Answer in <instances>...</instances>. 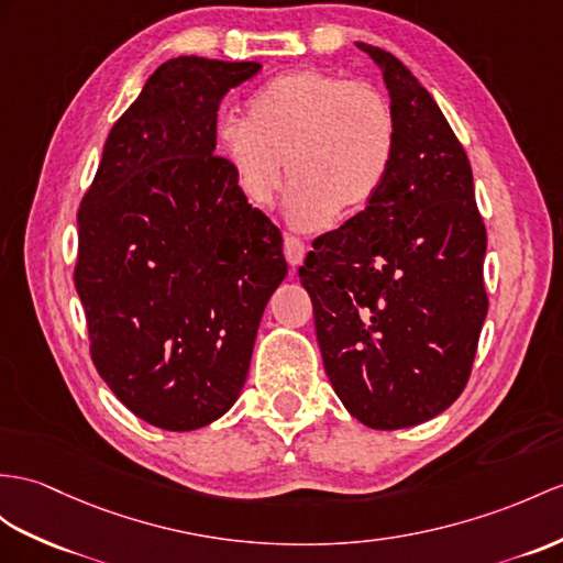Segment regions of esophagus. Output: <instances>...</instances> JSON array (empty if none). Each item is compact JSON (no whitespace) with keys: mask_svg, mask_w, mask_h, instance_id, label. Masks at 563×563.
Listing matches in <instances>:
<instances>
[{"mask_svg":"<svg viewBox=\"0 0 563 563\" xmlns=\"http://www.w3.org/2000/svg\"><path fill=\"white\" fill-rule=\"evenodd\" d=\"M306 243L294 234H284V257L289 260V265H300L306 257Z\"/></svg>","mask_w":563,"mask_h":563,"instance_id":"34e87169","label":"esophagus"}]
</instances>
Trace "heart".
<instances>
[{
  "instance_id": "obj_1",
  "label": "heart",
  "mask_w": 563,
  "mask_h": 563,
  "mask_svg": "<svg viewBox=\"0 0 563 563\" xmlns=\"http://www.w3.org/2000/svg\"><path fill=\"white\" fill-rule=\"evenodd\" d=\"M399 119L377 86L320 68L274 76L245 104V119L217 126V150L241 194L267 208L286 172L294 186L286 212L318 229L336 214H358L394 167Z\"/></svg>"
}]
</instances>
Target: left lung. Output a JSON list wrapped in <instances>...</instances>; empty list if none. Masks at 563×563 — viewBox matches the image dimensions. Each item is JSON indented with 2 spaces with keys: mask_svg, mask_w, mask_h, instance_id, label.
<instances>
[{
  "mask_svg": "<svg viewBox=\"0 0 563 563\" xmlns=\"http://www.w3.org/2000/svg\"><path fill=\"white\" fill-rule=\"evenodd\" d=\"M382 68L399 119L394 167L363 212L314 239L310 294L324 373L367 428L440 416L468 385L487 314V231L468 155L442 109L394 54Z\"/></svg>",
  "mask_w": 563,
  "mask_h": 563,
  "instance_id": "8db88e82",
  "label": "left lung"
}]
</instances>
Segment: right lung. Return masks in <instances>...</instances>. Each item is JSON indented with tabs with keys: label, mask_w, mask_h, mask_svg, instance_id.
<instances>
[{
	"label": "right lung",
	"mask_w": 563,
	"mask_h": 563,
	"mask_svg": "<svg viewBox=\"0 0 563 563\" xmlns=\"http://www.w3.org/2000/svg\"><path fill=\"white\" fill-rule=\"evenodd\" d=\"M257 62L176 57L107 135L78 208L74 284L90 358L131 413L196 430L234 406L286 277L282 231L217 147L224 95Z\"/></svg>",
	"instance_id": "1"
}]
</instances>
